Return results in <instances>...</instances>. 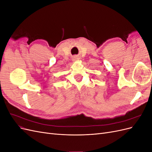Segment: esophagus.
Segmentation results:
<instances>
[{"label":"esophagus","mask_w":152,"mask_h":152,"mask_svg":"<svg viewBox=\"0 0 152 152\" xmlns=\"http://www.w3.org/2000/svg\"><path fill=\"white\" fill-rule=\"evenodd\" d=\"M79 57H77V56H74L73 58V61H76V60H77V59H79Z\"/></svg>","instance_id":"obj_1"}]
</instances>
